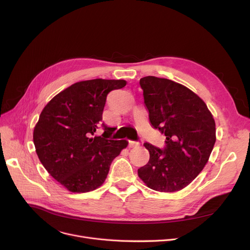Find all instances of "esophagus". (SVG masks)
Returning a JSON list of instances; mask_svg holds the SVG:
<instances>
[{
	"instance_id": "obj_1",
	"label": "esophagus",
	"mask_w": 250,
	"mask_h": 250,
	"mask_svg": "<svg viewBox=\"0 0 250 250\" xmlns=\"http://www.w3.org/2000/svg\"><path fill=\"white\" fill-rule=\"evenodd\" d=\"M139 146V142H136V141H129L128 142V147L129 148H133V147H136Z\"/></svg>"
}]
</instances>
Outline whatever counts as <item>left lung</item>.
I'll use <instances>...</instances> for the list:
<instances>
[{
	"mask_svg": "<svg viewBox=\"0 0 250 250\" xmlns=\"http://www.w3.org/2000/svg\"><path fill=\"white\" fill-rule=\"evenodd\" d=\"M151 126L166 136L161 150L145 144L149 161L138 177L158 192L187 187L208 161L216 142V123L206 103L192 90L165 78L146 76L139 81Z\"/></svg>",
	"mask_w": 250,
	"mask_h": 250,
	"instance_id": "obj_1",
	"label": "left lung"
}]
</instances>
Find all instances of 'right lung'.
<instances>
[{"instance_id":"add662e5","label":"right lung","mask_w":250,"mask_h":250,"mask_svg":"<svg viewBox=\"0 0 250 250\" xmlns=\"http://www.w3.org/2000/svg\"><path fill=\"white\" fill-rule=\"evenodd\" d=\"M125 80L77 82L53 97L33 129L35 151L47 172L72 193L96 190L104 182L112 161L128 145L109 139L116 129L101 124L106 95ZM102 137L94 135L101 125Z\"/></svg>"}]
</instances>
